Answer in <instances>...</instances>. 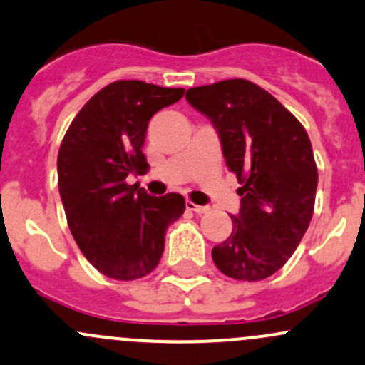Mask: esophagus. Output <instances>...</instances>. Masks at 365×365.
Returning a JSON list of instances; mask_svg holds the SVG:
<instances>
[{"label": "esophagus", "mask_w": 365, "mask_h": 365, "mask_svg": "<svg viewBox=\"0 0 365 365\" xmlns=\"http://www.w3.org/2000/svg\"><path fill=\"white\" fill-rule=\"evenodd\" d=\"M185 208L190 210V212H194V213H199V215L210 212V206H199V205H195V202H192V201H187L185 202Z\"/></svg>", "instance_id": "esophagus-1"}]
</instances>
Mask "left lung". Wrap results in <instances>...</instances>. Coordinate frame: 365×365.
Wrapping results in <instances>:
<instances>
[{
    "instance_id": "obj_1",
    "label": "left lung",
    "mask_w": 365,
    "mask_h": 365,
    "mask_svg": "<svg viewBox=\"0 0 365 365\" xmlns=\"http://www.w3.org/2000/svg\"><path fill=\"white\" fill-rule=\"evenodd\" d=\"M185 98L212 120L241 183L240 213L231 215L227 240L213 247L215 266L241 282L269 278L313 217L318 171L308 133L274 96L243 78L192 87Z\"/></svg>"
}]
</instances>
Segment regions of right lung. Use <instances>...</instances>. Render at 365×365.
<instances>
[{
    "mask_svg": "<svg viewBox=\"0 0 365 365\" xmlns=\"http://www.w3.org/2000/svg\"><path fill=\"white\" fill-rule=\"evenodd\" d=\"M183 92L117 80L92 96L64 134L57 183L68 225L86 259L108 278L129 282L152 273L166 229L185 212L182 194L153 197L125 183L131 173L148 170L141 152L148 120Z\"/></svg>",
    "mask_w": 365,
    "mask_h": 365,
    "instance_id": "right-lung-1",
    "label": "right lung"
}]
</instances>
